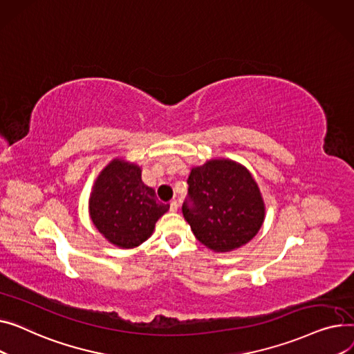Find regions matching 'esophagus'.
<instances>
[{
  "label": "esophagus",
  "mask_w": 354,
  "mask_h": 354,
  "mask_svg": "<svg viewBox=\"0 0 354 354\" xmlns=\"http://www.w3.org/2000/svg\"><path fill=\"white\" fill-rule=\"evenodd\" d=\"M178 210V203L176 200H171L170 201V212L171 213H176Z\"/></svg>",
  "instance_id": "obj_1"
}]
</instances>
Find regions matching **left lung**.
I'll use <instances>...</instances> for the list:
<instances>
[{
    "label": "left lung",
    "instance_id": "8db88e82",
    "mask_svg": "<svg viewBox=\"0 0 354 354\" xmlns=\"http://www.w3.org/2000/svg\"><path fill=\"white\" fill-rule=\"evenodd\" d=\"M183 216L196 239L216 253L247 244L264 221V201L257 183L233 160H210L192 169Z\"/></svg>",
    "mask_w": 354,
    "mask_h": 354
}]
</instances>
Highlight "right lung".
I'll use <instances>...</instances> for the list:
<instances>
[{
    "instance_id": "obj_1",
    "label": "right lung",
    "mask_w": 354,
    "mask_h": 354,
    "mask_svg": "<svg viewBox=\"0 0 354 354\" xmlns=\"http://www.w3.org/2000/svg\"><path fill=\"white\" fill-rule=\"evenodd\" d=\"M88 205L97 230L121 248H134L147 240L157 220L170 209L142 183L138 165L121 158L100 173Z\"/></svg>"
}]
</instances>
